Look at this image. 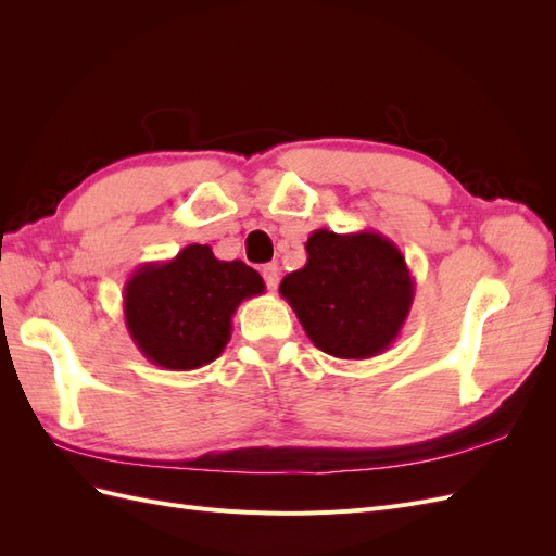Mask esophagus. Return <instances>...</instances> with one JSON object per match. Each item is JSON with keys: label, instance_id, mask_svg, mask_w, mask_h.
<instances>
[{"label": "esophagus", "instance_id": "1", "mask_svg": "<svg viewBox=\"0 0 556 556\" xmlns=\"http://www.w3.org/2000/svg\"><path fill=\"white\" fill-rule=\"evenodd\" d=\"M262 276H264L266 288L274 292V290L278 288V280H280V271H278V266H276V264H266V266H262Z\"/></svg>", "mask_w": 556, "mask_h": 556}]
</instances>
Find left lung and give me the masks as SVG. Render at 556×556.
<instances>
[{
	"instance_id": "1",
	"label": "left lung",
	"mask_w": 556,
	"mask_h": 556,
	"mask_svg": "<svg viewBox=\"0 0 556 556\" xmlns=\"http://www.w3.org/2000/svg\"><path fill=\"white\" fill-rule=\"evenodd\" d=\"M306 255L278 292L308 339L339 359L378 357L399 339L415 299L403 252L380 231L315 229Z\"/></svg>"
}]
</instances>
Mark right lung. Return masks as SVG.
Wrapping results in <instances>:
<instances>
[{
    "label": "right lung",
    "mask_w": 556,
    "mask_h": 556,
    "mask_svg": "<svg viewBox=\"0 0 556 556\" xmlns=\"http://www.w3.org/2000/svg\"><path fill=\"white\" fill-rule=\"evenodd\" d=\"M264 292L245 262H223L211 245L192 243L174 260L141 264L123 292L125 327L141 355L166 371H194L220 357L231 317Z\"/></svg>",
    "instance_id": "obj_1"
}]
</instances>
